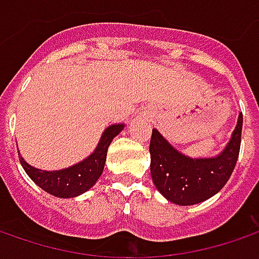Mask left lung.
<instances>
[{
	"label": "left lung",
	"instance_id": "8db88e82",
	"mask_svg": "<svg viewBox=\"0 0 259 259\" xmlns=\"http://www.w3.org/2000/svg\"><path fill=\"white\" fill-rule=\"evenodd\" d=\"M242 133V114L225 148L214 157H189L153 128L150 141L151 179L168 202L180 206L202 203L221 192L234 171Z\"/></svg>",
	"mask_w": 259,
	"mask_h": 259
}]
</instances>
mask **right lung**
<instances>
[{
    "label": "right lung",
    "instance_id": "obj_1",
    "mask_svg": "<svg viewBox=\"0 0 259 259\" xmlns=\"http://www.w3.org/2000/svg\"><path fill=\"white\" fill-rule=\"evenodd\" d=\"M124 124L109 125L102 133V137L94 153L88 155L82 161H79L77 164L70 165L67 168L55 170V171L40 170L28 164L24 158L18 154L20 163L25 170V173L28 174V177L45 192L53 194L56 197H62V199L76 197L79 194L88 192L98 182V179L104 171L108 147L112 143L115 137L124 130Z\"/></svg>",
    "mask_w": 259,
    "mask_h": 259
}]
</instances>
